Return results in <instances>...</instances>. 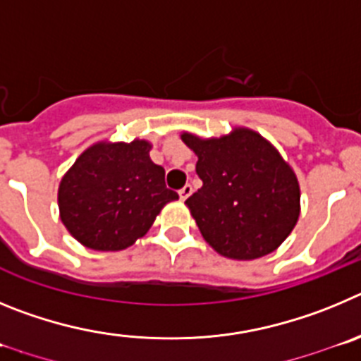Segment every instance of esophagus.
<instances>
[{"label": "esophagus", "mask_w": 361, "mask_h": 361, "mask_svg": "<svg viewBox=\"0 0 361 361\" xmlns=\"http://www.w3.org/2000/svg\"><path fill=\"white\" fill-rule=\"evenodd\" d=\"M190 194H192V185H185V187L183 188H180V197H181V200H187V197L188 196H190Z\"/></svg>", "instance_id": "esophagus-1"}]
</instances>
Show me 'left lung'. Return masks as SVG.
Here are the masks:
<instances>
[{
  "instance_id": "obj_1",
  "label": "left lung",
  "mask_w": 361,
  "mask_h": 361,
  "mask_svg": "<svg viewBox=\"0 0 361 361\" xmlns=\"http://www.w3.org/2000/svg\"><path fill=\"white\" fill-rule=\"evenodd\" d=\"M181 140L197 157L203 187L185 203L204 241L237 261L277 250L300 214L297 176L277 149L246 128L207 140L183 133Z\"/></svg>"
}]
</instances>
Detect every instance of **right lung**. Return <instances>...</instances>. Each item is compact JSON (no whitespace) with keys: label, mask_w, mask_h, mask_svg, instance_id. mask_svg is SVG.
I'll return each mask as SVG.
<instances>
[{"label":"right lung","mask_w":361,"mask_h":361,"mask_svg":"<svg viewBox=\"0 0 361 361\" xmlns=\"http://www.w3.org/2000/svg\"><path fill=\"white\" fill-rule=\"evenodd\" d=\"M145 140L99 142L71 165L59 185L61 221L86 248L116 252L144 237L164 204L178 200Z\"/></svg>","instance_id":"1"}]
</instances>
